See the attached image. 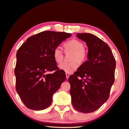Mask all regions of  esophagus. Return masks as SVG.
Here are the masks:
<instances>
[{"label":"esophagus","mask_w":129,"mask_h":129,"mask_svg":"<svg viewBox=\"0 0 129 129\" xmlns=\"http://www.w3.org/2000/svg\"><path fill=\"white\" fill-rule=\"evenodd\" d=\"M65 75H66V78H67V79H68V78H69V77L70 75H69V74L68 73H65Z\"/></svg>","instance_id":"34e87169"}]
</instances>
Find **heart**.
Here are the masks:
<instances>
[{"mask_svg": "<svg viewBox=\"0 0 129 129\" xmlns=\"http://www.w3.org/2000/svg\"><path fill=\"white\" fill-rule=\"evenodd\" d=\"M65 52L72 51L71 62H63L59 65V68L66 73H71L78 67V62L82 63L86 60L88 53L84 48V45L77 39L67 41L64 44ZM54 60L57 63H60L63 60V51L60 47L54 48L53 51Z\"/></svg>", "mask_w": 129, "mask_h": 129, "instance_id": "obj_1", "label": "heart"}]
</instances>
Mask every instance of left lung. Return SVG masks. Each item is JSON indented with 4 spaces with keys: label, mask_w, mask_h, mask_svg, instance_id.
<instances>
[{
    "label": "left lung",
    "mask_w": 129,
    "mask_h": 129,
    "mask_svg": "<svg viewBox=\"0 0 129 129\" xmlns=\"http://www.w3.org/2000/svg\"><path fill=\"white\" fill-rule=\"evenodd\" d=\"M88 47V58L69 76L72 103L76 110L91 113L108 100L114 82L116 62L110 47L91 34H77Z\"/></svg>",
    "instance_id": "8db88e82"
}]
</instances>
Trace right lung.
I'll list each match as a JSON object with an SVG mask.
<instances>
[{
	"instance_id": "obj_1",
	"label": "right lung",
	"mask_w": 129,
	"mask_h": 129,
	"mask_svg": "<svg viewBox=\"0 0 129 129\" xmlns=\"http://www.w3.org/2000/svg\"><path fill=\"white\" fill-rule=\"evenodd\" d=\"M71 36L66 32L43 31L28 38L17 50L14 71L16 90L28 109L47 108L52 95L66 80L65 73L54 60L53 51ZM52 71L53 74H46Z\"/></svg>"
}]
</instances>
